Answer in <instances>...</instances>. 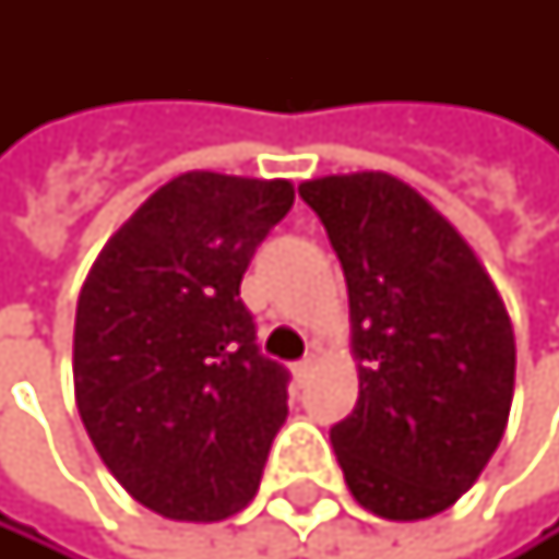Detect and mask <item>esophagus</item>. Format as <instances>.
Wrapping results in <instances>:
<instances>
[{
	"label": "esophagus",
	"instance_id": "1",
	"mask_svg": "<svg viewBox=\"0 0 559 559\" xmlns=\"http://www.w3.org/2000/svg\"><path fill=\"white\" fill-rule=\"evenodd\" d=\"M318 369V355H305L298 365H295V369H292V376H295V382L298 385H305L308 379H311V372Z\"/></svg>",
	"mask_w": 559,
	"mask_h": 559
}]
</instances>
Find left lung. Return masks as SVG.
I'll return each mask as SVG.
<instances>
[{
  "mask_svg": "<svg viewBox=\"0 0 559 559\" xmlns=\"http://www.w3.org/2000/svg\"><path fill=\"white\" fill-rule=\"evenodd\" d=\"M348 285L358 402L332 445L358 507L429 520L507 432L516 342L476 251L416 187L361 170L305 180Z\"/></svg>",
  "mask_w": 559,
  "mask_h": 559,
  "instance_id": "obj_1",
  "label": "left lung"
}]
</instances>
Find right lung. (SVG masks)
Listing matches in <instances>:
<instances>
[{
  "label": "right lung",
  "mask_w": 559,
  "mask_h": 559,
  "mask_svg": "<svg viewBox=\"0 0 559 559\" xmlns=\"http://www.w3.org/2000/svg\"><path fill=\"white\" fill-rule=\"evenodd\" d=\"M292 204V180L180 174L120 224L83 282L80 419L117 483L167 520L245 510L288 419V372L254 345L241 277Z\"/></svg>",
  "instance_id": "add662e5"
}]
</instances>
